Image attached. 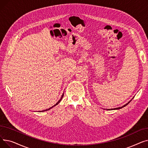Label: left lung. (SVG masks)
I'll return each instance as SVG.
<instances>
[{"instance_id":"obj_1","label":"left lung","mask_w":148,"mask_h":148,"mask_svg":"<svg viewBox=\"0 0 148 148\" xmlns=\"http://www.w3.org/2000/svg\"><path fill=\"white\" fill-rule=\"evenodd\" d=\"M134 98V97H133ZM131 99V100H132ZM131 100H130V101L128 103H127L126 104H125V105H123V106H122V107H117V108H111V109H107V110H118V109H121V108H123V107H125L127 105H128L130 102H131Z\"/></svg>"}]
</instances>
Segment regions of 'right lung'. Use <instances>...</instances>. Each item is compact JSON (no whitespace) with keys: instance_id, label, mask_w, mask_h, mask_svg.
Here are the masks:
<instances>
[{"instance_id":"right-lung-1","label":"right lung","mask_w":148,"mask_h":148,"mask_svg":"<svg viewBox=\"0 0 148 148\" xmlns=\"http://www.w3.org/2000/svg\"><path fill=\"white\" fill-rule=\"evenodd\" d=\"M63 97H64V94H62V97H61V98H60V99L58 101V103L56 104H54L53 106H52L51 107H50V108H48V109H46V110H42V111H40V112H44V111H47V110H50V108H53V107H54V106H56V105H58L60 102V101L62 100V98H63Z\"/></svg>"}]
</instances>
